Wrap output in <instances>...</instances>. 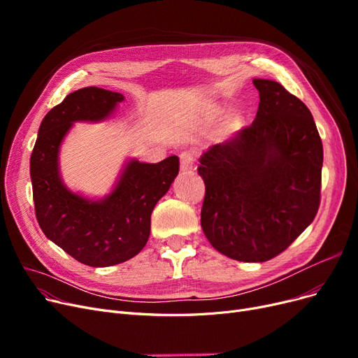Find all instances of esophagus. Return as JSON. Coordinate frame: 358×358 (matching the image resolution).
I'll return each instance as SVG.
<instances>
[{
  "label": "esophagus",
  "mask_w": 358,
  "mask_h": 358,
  "mask_svg": "<svg viewBox=\"0 0 358 358\" xmlns=\"http://www.w3.org/2000/svg\"><path fill=\"white\" fill-rule=\"evenodd\" d=\"M194 158H196V152L193 149H187V150H184V152H181L180 154V169L181 171H190V169H193Z\"/></svg>",
  "instance_id": "1"
}]
</instances>
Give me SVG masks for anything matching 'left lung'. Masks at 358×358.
<instances>
[{"mask_svg":"<svg viewBox=\"0 0 358 358\" xmlns=\"http://www.w3.org/2000/svg\"><path fill=\"white\" fill-rule=\"evenodd\" d=\"M251 126L200 157L201 229L220 254L264 262L313 222L321 199L322 141L312 113L283 85L254 78Z\"/></svg>","mask_w":358,"mask_h":358,"instance_id":"obj_1","label":"left lung"}]
</instances>
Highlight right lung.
<instances>
[{"label": "right lung", "instance_id": "1", "mask_svg": "<svg viewBox=\"0 0 358 358\" xmlns=\"http://www.w3.org/2000/svg\"><path fill=\"white\" fill-rule=\"evenodd\" d=\"M123 100V94L97 87L68 94L42 120L30 157L34 210L41 229L66 254L90 267L116 266L142 251L155 204L178 174L176 155L157 164L129 158L103 197H88L64 182L59 152L73 123L108 120Z\"/></svg>", "mask_w": 358, "mask_h": 358}]
</instances>
